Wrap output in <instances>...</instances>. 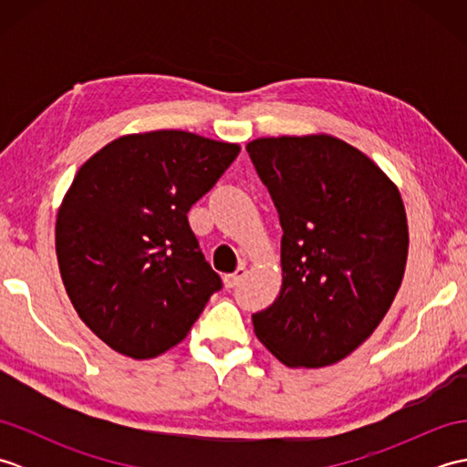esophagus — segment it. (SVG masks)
<instances>
[{
  "instance_id": "1",
  "label": "esophagus",
  "mask_w": 467,
  "mask_h": 467,
  "mask_svg": "<svg viewBox=\"0 0 467 467\" xmlns=\"http://www.w3.org/2000/svg\"><path fill=\"white\" fill-rule=\"evenodd\" d=\"M244 275H246V266L241 265L239 269H236L234 273L224 275V286H228V289H233V286H236V285H239V283L243 281Z\"/></svg>"
}]
</instances>
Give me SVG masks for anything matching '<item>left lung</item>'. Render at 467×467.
Listing matches in <instances>:
<instances>
[{
  "instance_id": "obj_1",
  "label": "left lung",
  "mask_w": 467,
  "mask_h": 467,
  "mask_svg": "<svg viewBox=\"0 0 467 467\" xmlns=\"http://www.w3.org/2000/svg\"><path fill=\"white\" fill-rule=\"evenodd\" d=\"M246 152L283 226V286L253 315L254 333L285 365H333L398 295L410 244L401 194L361 150L327 134L259 138Z\"/></svg>"
}]
</instances>
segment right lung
<instances>
[{"mask_svg":"<svg viewBox=\"0 0 467 467\" xmlns=\"http://www.w3.org/2000/svg\"><path fill=\"white\" fill-rule=\"evenodd\" d=\"M239 152L156 130L118 138L78 171L57 211V265L76 313L114 351H168L223 289L186 214Z\"/></svg>","mask_w":467,"mask_h":467,"instance_id":"right-lung-1","label":"right lung"}]
</instances>
